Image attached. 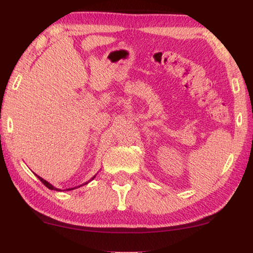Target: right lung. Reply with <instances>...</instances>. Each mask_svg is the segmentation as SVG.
Returning <instances> with one entry per match:
<instances>
[{
	"label": "right lung",
	"mask_w": 253,
	"mask_h": 253,
	"mask_svg": "<svg viewBox=\"0 0 253 253\" xmlns=\"http://www.w3.org/2000/svg\"><path fill=\"white\" fill-rule=\"evenodd\" d=\"M38 178L40 179V180H41V181H42V184H43V185H45V186H46V187H47V188H49V189H54V190H58V188H54L52 185H51V184H49V182H47V181H45V180H44V179H43V178H41V177H39V175H38ZM67 190H71V189H67Z\"/></svg>",
	"instance_id": "add662e5"
}]
</instances>
